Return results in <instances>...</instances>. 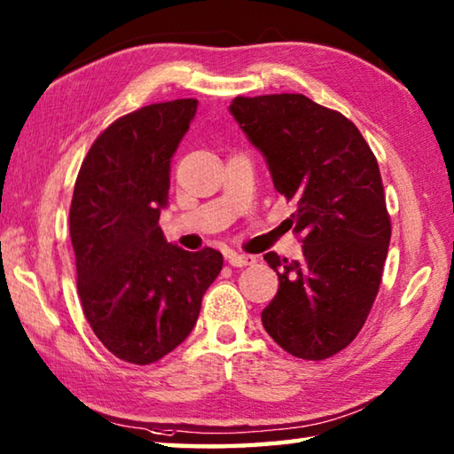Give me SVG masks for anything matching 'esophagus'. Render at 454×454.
Wrapping results in <instances>:
<instances>
[{"label":"esophagus","instance_id":"34e87169","mask_svg":"<svg viewBox=\"0 0 454 454\" xmlns=\"http://www.w3.org/2000/svg\"><path fill=\"white\" fill-rule=\"evenodd\" d=\"M226 258H228V262L236 266V268L254 264V256H250V254H238V252H228Z\"/></svg>","mask_w":454,"mask_h":454}]
</instances>
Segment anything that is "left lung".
Returning a JSON list of instances; mask_svg holds the SVG:
<instances>
[{
	"instance_id": "obj_1",
	"label": "left lung",
	"mask_w": 454,
	"mask_h": 454,
	"mask_svg": "<svg viewBox=\"0 0 454 454\" xmlns=\"http://www.w3.org/2000/svg\"><path fill=\"white\" fill-rule=\"evenodd\" d=\"M230 114L296 202L302 242L301 262L264 254L278 292L262 325L292 356L325 360L355 340L379 294L390 244L379 162L348 118L302 94L238 96Z\"/></svg>"
}]
</instances>
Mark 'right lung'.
Here are the masks:
<instances>
[{"label": "right lung", "mask_w": 454, "mask_h": 454, "mask_svg": "<svg viewBox=\"0 0 454 454\" xmlns=\"http://www.w3.org/2000/svg\"><path fill=\"white\" fill-rule=\"evenodd\" d=\"M198 99L144 106L107 126L74 186L70 236L78 294L99 342L132 364H152L186 340L224 258L168 244L170 162Z\"/></svg>", "instance_id": "right-lung-1"}]
</instances>
